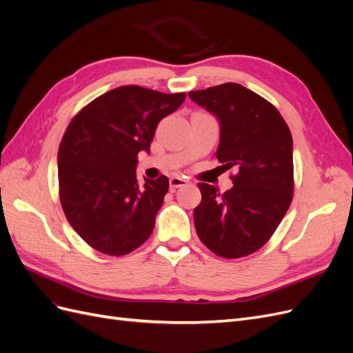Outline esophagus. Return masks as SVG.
I'll use <instances>...</instances> for the list:
<instances>
[{
  "mask_svg": "<svg viewBox=\"0 0 353 353\" xmlns=\"http://www.w3.org/2000/svg\"><path fill=\"white\" fill-rule=\"evenodd\" d=\"M187 183H188V181L184 179V178H181V176H172L169 179L170 190H176L179 187H184V185H187Z\"/></svg>",
  "mask_w": 353,
  "mask_h": 353,
  "instance_id": "34e87169",
  "label": "esophagus"
}]
</instances>
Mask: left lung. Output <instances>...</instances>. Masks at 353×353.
I'll return each mask as SVG.
<instances>
[{
    "label": "left lung",
    "instance_id": "obj_1",
    "mask_svg": "<svg viewBox=\"0 0 353 353\" xmlns=\"http://www.w3.org/2000/svg\"><path fill=\"white\" fill-rule=\"evenodd\" d=\"M219 122L216 159L234 169L225 193L199 183L194 225L201 243L227 259L248 256L271 239L293 199V138L271 103L240 83L191 91Z\"/></svg>",
    "mask_w": 353,
    "mask_h": 353
}]
</instances>
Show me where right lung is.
I'll use <instances>...</instances> for the list:
<instances>
[{
    "label": "right lung",
    "instance_id": "1",
    "mask_svg": "<svg viewBox=\"0 0 353 353\" xmlns=\"http://www.w3.org/2000/svg\"><path fill=\"white\" fill-rule=\"evenodd\" d=\"M184 100V92L125 85L69 123L57 156L60 201L72 228L95 250L122 256L150 237L169 179L138 183L137 154L150 153L157 123Z\"/></svg>",
    "mask_w": 353,
    "mask_h": 353
}]
</instances>
